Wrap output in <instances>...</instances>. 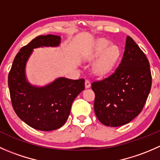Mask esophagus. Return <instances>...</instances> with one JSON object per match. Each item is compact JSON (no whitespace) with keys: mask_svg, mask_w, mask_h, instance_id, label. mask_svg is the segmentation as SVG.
Wrapping results in <instances>:
<instances>
[{"mask_svg":"<svg viewBox=\"0 0 160 160\" xmlns=\"http://www.w3.org/2000/svg\"><path fill=\"white\" fill-rule=\"evenodd\" d=\"M90 87V80H85V88H89Z\"/></svg>","mask_w":160,"mask_h":160,"instance_id":"34e87169","label":"esophagus"}]
</instances>
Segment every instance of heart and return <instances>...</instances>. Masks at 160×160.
<instances>
[{
	"label": "heart",
	"instance_id": "b5f03b06",
	"mask_svg": "<svg viewBox=\"0 0 160 160\" xmlns=\"http://www.w3.org/2000/svg\"><path fill=\"white\" fill-rule=\"evenodd\" d=\"M111 42L105 38H101L95 46L92 59H99L93 65V71L99 76H104L114 70L121 56L120 48L112 45Z\"/></svg>",
	"mask_w": 160,
	"mask_h": 160
}]
</instances>
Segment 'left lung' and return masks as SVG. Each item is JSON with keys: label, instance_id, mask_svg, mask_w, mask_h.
<instances>
[{"label": "left lung", "instance_id": "left-lung-1", "mask_svg": "<svg viewBox=\"0 0 160 160\" xmlns=\"http://www.w3.org/2000/svg\"><path fill=\"white\" fill-rule=\"evenodd\" d=\"M152 86L149 60L129 36L120 65L108 77L91 83L94 111L104 125H126L141 113Z\"/></svg>", "mask_w": 160, "mask_h": 160}]
</instances>
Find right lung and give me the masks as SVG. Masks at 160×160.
I'll list each match as a JSON object with an SVG mask.
<instances>
[{"instance_id":"1","label":"right lung","mask_w":160,"mask_h":160,"mask_svg":"<svg viewBox=\"0 0 160 160\" xmlns=\"http://www.w3.org/2000/svg\"><path fill=\"white\" fill-rule=\"evenodd\" d=\"M58 35H39L17 53L8 74V88L16 114L32 128L40 131L56 130L68 119L71 105L84 90V79H57L45 88H35L26 81L25 67L34 48L57 46Z\"/></svg>"}]
</instances>
